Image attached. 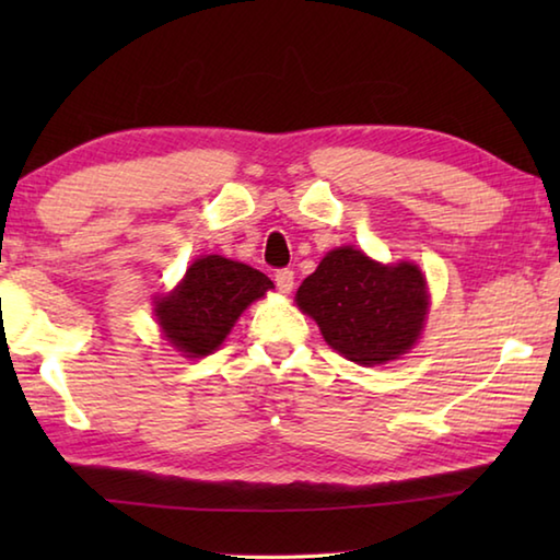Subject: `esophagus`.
Masks as SVG:
<instances>
[{
  "label": "esophagus",
  "instance_id": "1",
  "mask_svg": "<svg viewBox=\"0 0 560 560\" xmlns=\"http://www.w3.org/2000/svg\"><path fill=\"white\" fill-rule=\"evenodd\" d=\"M293 279H296V277H293L291 269H279L277 277H273V281H277V289L283 293V296H287V293H291Z\"/></svg>",
  "mask_w": 560,
  "mask_h": 560
}]
</instances>
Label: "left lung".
<instances>
[{
    "label": "left lung",
    "instance_id": "left-lung-1",
    "mask_svg": "<svg viewBox=\"0 0 560 560\" xmlns=\"http://www.w3.org/2000/svg\"><path fill=\"white\" fill-rule=\"evenodd\" d=\"M296 306L340 355L358 365H381L417 343L430 296L417 264H381L355 246H338L303 279Z\"/></svg>",
    "mask_w": 560,
    "mask_h": 560
}]
</instances>
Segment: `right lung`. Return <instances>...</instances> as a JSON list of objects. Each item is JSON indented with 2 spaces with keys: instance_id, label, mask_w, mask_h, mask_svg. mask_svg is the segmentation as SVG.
I'll return each mask as SVG.
<instances>
[{
  "instance_id": "1",
  "label": "right lung",
  "mask_w": 560,
  "mask_h": 560,
  "mask_svg": "<svg viewBox=\"0 0 560 560\" xmlns=\"http://www.w3.org/2000/svg\"><path fill=\"white\" fill-rule=\"evenodd\" d=\"M273 289L267 273L224 257H200L185 279L163 299L155 316L170 346L185 358H205L222 346L236 318L252 301Z\"/></svg>"
}]
</instances>
